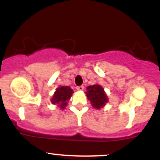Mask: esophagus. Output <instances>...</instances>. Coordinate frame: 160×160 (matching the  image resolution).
<instances>
[{
	"label": "esophagus",
	"mask_w": 160,
	"mask_h": 160,
	"mask_svg": "<svg viewBox=\"0 0 160 160\" xmlns=\"http://www.w3.org/2000/svg\"><path fill=\"white\" fill-rule=\"evenodd\" d=\"M77 89H78V91H82L84 89V87L83 86H77Z\"/></svg>",
	"instance_id": "34e87169"
}]
</instances>
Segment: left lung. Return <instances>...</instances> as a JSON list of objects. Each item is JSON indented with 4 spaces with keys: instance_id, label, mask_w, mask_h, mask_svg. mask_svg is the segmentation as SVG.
I'll return each instance as SVG.
<instances>
[{
    "instance_id": "obj_1",
    "label": "left lung",
    "mask_w": 160,
    "mask_h": 160,
    "mask_svg": "<svg viewBox=\"0 0 160 160\" xmlns=\"http://www.w3.org/2000/svg\"><path fill=\"white\" fill-rule=\"evenodd\" d=\"M86 95L90 101L92 105L96 109H100L108 103V98L104 89L98 84H95L86 88Z\"/></svg>"
}]
</instances>
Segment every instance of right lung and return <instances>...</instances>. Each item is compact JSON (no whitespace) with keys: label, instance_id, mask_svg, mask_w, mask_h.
I'll list each match as a JSON object with an SVG mask.
<instances>
[{"label":"right lung","instance_id":"obj_1","mask_svg":"<svg viewBox=\"0 0 160 160\" xmlns=\"http://www.w3.org/2000/svg\"><path fill=\"white\" fill-rule=\"evenodd\" d=\"M73 94V90L68 86H62L57 88L53 95L51 102L53 104H58L62 109H64L67 105L68 102Z\"/></svg>","mask_w":160,"mask_h":160}]
</instances>
